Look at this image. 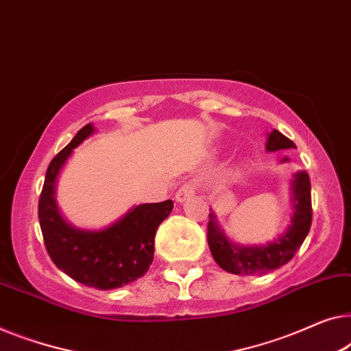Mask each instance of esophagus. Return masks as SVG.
Here are the masks:
<instances>
[{
    "instance_id": "obj_1",
    "label": "esophagus",
    "mask_w": 351,
    "mask_h": 351,
    "mask_svg": "<svg viewBox=\"0 0 351 351\" xmlns=\"http://www.w3.org/2000/svg\"><path fill=\"white\" fill-rule=\"evenodd\" d=\"M196 188H197V184H196L195 179L190 180V182H186V184H184V185L179 188V190H177L176 201L177 202H185L188 197H191L193 195H195Z\"/></svg>"
}]
</instances>
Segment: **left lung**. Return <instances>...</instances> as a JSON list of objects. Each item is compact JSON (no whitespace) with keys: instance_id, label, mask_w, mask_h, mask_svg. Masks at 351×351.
<instances>
[{"instance_id":"8db88e82","label":"left lung","mask_w":351,"mask_h":351,"mask_svg":"<svg viewBox=\"0 0 351 351\" xmlns=\"http://www.w3.org/2000/svg\"><path fill=\"white\" fill-rule=\"evenodd\" d=\"M283 149H296V145L277 130H272L267 134L266 150L277 152ZM288 156H283L280 163H288ZM291 196L293 215L288 228L277 239L264 245H241L230 241L218 225L215 213H209L207 242L213 260L223 271L236 276H253V274L274 271L291 260L306 241L312 225L311 179L306 171L294 172Z\"/></svg>"}]
</instances>
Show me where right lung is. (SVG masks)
<instances>
[{"mask_svg":"<svg viewBox=\"0 0 351 351\" xmlns=\"http://www.w3.org/2000/svg\"><path fill=\"white\" fill-rule=\"evenodd\" d=\"M85 125L45 172L39 197V225L47 253L60 271L85 287L114 289L138 280L154 261L155 234L172 210L171 199L133 206L101 230H84L66 220L57 204V182L74 149L95 133Z\"/></svg>","mask_w":351,"mask_h":351,"instance_id":"1","label":"right lung"}]
</instances>
